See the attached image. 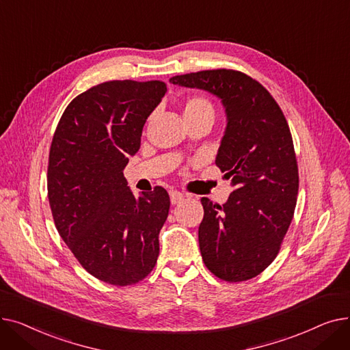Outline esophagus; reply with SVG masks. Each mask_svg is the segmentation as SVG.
<instances>
[{"instance_id": "1", "label": "esophagus", "mask_w": 350, "mask_h": 350, "mask_svg": "<svg viewBox=\"0 0 350 350\" xmlns=\"http://www.w3.org/2000/svg\"><path fill=\"white\" fill-rule=\"evenodd\" d=\"M183 200H185V194L180 193V191H176V190H172V191H170V201H172V204H178V203H181Z\"/></svg>"}]
</instances>
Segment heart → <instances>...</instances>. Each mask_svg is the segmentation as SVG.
<instances>
[{
  "instance_id": "1",
  "label": "heart",
  "mask_w": 350,
  "mask_h": 350,
  "mask_svg": "<svg viewBox=\"0 0 350 350\" xmlns=\"http://www.w3.org/2000/svg\"><path fill=\"white\" fill-rule=\"evenodd\" d=\"M183 115H185L186 122L198 118L214 119V106L204 96H190L183 106Z\"/></svg>"
}]
</instances>
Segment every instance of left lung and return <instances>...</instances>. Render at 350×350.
<instances>
[{"label": "left lung", "mask_w": 350, "mask_h": 350, "mask_svg": "<svg viewBox=\"0 0 350 350\" xmlns=\"http://www.w3.org/2000/svg\"><path fill=\"white\" fill-rule=\"evenodd\" d=\"M170 82L207 90L226 109L215 164L234 190L223 206L201 198L198 244L215 277L251 280L275 260L297 206L298 165L286 119L269 92L243 72L201 70Z\"/></svg>", "instance_id": "8db88e82"}]
</instances>
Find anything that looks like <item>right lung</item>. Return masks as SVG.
Instances as JSON below:
<instances>
[{
    "instance_id": "1",
    "label": "right lung",
    "mask_w": 350,
    "mask_h": 350,
    "mask_svg": "<svg viewBox=\"0 0 350 350\" xmlns=\"http://www.w3.org/2000/svg\"><path fill=\"white\" fill-rule=\"evenodd\" d=\"M165 92L160 81L96 85L68 105L52 139L48 198L55 226L90 275L116 286L146 278L159 256L169 194L156 187L136 197L123 169Z\"/></svg>"
}]
</instances>
